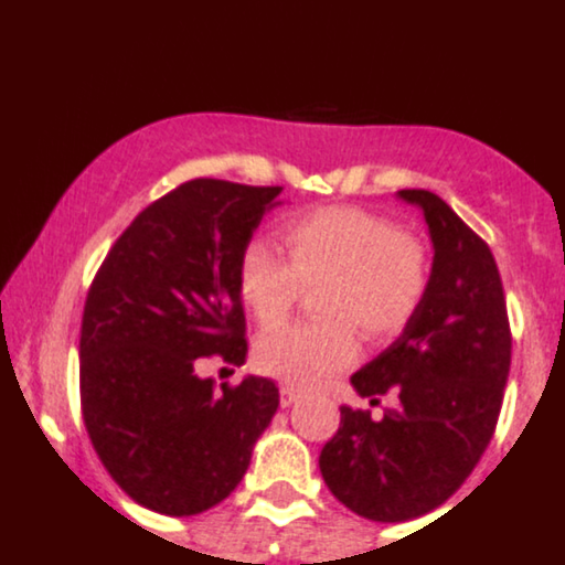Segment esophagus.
Segmentation results:
<instances>
[{"label":"esophagus","mask_w":565,"mask_h":565,"mask_svg":"<svg viewBox=\"0 0 565 565\" xmlns=\"http://www.w3.org/2000/svg\"><path fill=\"white\" fill-rule=\"evenodd\" d=\"M300 390H295V387H287V384H284L281 390H278V401H281V406L284 408H289V406H295V403L300 401Z\"/></svg>","instance_id":"esophagus-1"}]
</instances>
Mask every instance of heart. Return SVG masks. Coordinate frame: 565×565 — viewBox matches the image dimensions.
I'll list each match as a JSON object with an SVG mask.
<instances>
[{
    "label": "heart",
    "mask_w": 565,
    "mask_h": 565,
    "mask_svg": "<svg viewBox=\"0 0 565 565\" xmlns=\"http://www.w3.org/2000/svg\"><path fill=\"white\" fill-rule=\"evenodd\" d=\"M287 259L263 241L243 246L237 287L254 317L270 328L287 319L302 289L322 284L319 322L289 324L259 338V371L287 387H317L358 358V332L373 343L406 330L427 292V248L390 218L332 205L281 230Z\"/></svg>",
    "instance_id": "b5f03b06"
}]
</instances>
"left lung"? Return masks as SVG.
I'll return each instance as SVG.
<instances>
[{
  "mask_svg": "<svg viewBox=\"0 0 565 565\" xmlns=\"http://www.w3.org/2000/svg\"><path fill=\"white\" fill-rule=\"evenodd\" d=\"M433 246L427 292L392 347L349 382L360 397L395 390L397 408L341 406L319 455L324 484L360 518L406 522L452 498L484 455L512 365L507 300L490 248L438 194L403 189Z\"/></svg>",
  "mask_w": 565,
  "mask_h": 565,
  "instance_id": "left-lung-1",
  "label": "left lung"
}]
</instances>
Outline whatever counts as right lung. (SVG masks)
<instances>
[{
  "mask_svg": "<svg viewBox=\"0 0 565 565\" xmlns=\"http://www.w3.org/2000/svg\"><path fill=\"white\" fill-rule=\"evenodd\" d=\"M281 186L194 178L124 230L88 289L81 403L88 438L132 501L192 518L241 484L278 408L270 379L198 376L203 358L241 365L237 259Z\"/></svg>",
  "mask_w": 565,
  "mask_h": 565,
  "instance_id": "obj_1",
  "label": "right lung"
}]
</instances>
